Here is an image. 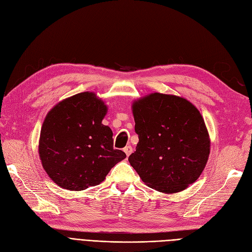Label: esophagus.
Returning <instances> with one entry per match:
<instances>
[{
  "label": "esophagus",
  "instance_id": "obj_1",
  "mask_svg": "<svg viewBox=\"0 0 252 252\" xmlns=\"http://www.w3.org/2000/svg\"><path fill=\"white\" fill-rule=\"evenodd\" d=\"M124 152L126 153L127 156H129L130 154L132 153V147L131 146H126L125 148H124Z\"/></svg>",
  "mask_w": 252,
  "mask_h": 252
}]
</instances>
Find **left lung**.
<instances>
[{
  "instance_id": "left-lung-1",
  "label": "left lung",
  "mask_w": 252,
  "mask_h": 252,
  "mask_svg": "<svg viewBox=\"0 0 252 252\" xmlns=\"http://www.w3.org/2000/svg\"><path fill=\"white\" fill-rule=\"evenodd\" d=\"M136 150L129 162L149 188L172 194L195 182L211 141L199 110L185 98L153 93L132 104Z\"/></svg>"
}]
</instances>
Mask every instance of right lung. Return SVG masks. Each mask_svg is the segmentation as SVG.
I'll list each match as a JSON object with an SVG mask.
<instances>
[{"label": "right lung", "mask_w": 252, "mask_h": 252, "mask_svg": "<svg viewBox=\"0 0 252 252\" xmlns=\"http://www.w3.org/2000/svg\"><path fill=\"white\" fill-rule=\"evenodd\" d=\"M107 106L84 92L59 102L43 121L38 152L43 169L57 186L82 190L99 185L126 158L114 149L112 131L102 124Z\"/></svg>", "instance_id": "1"}]
</instances>
